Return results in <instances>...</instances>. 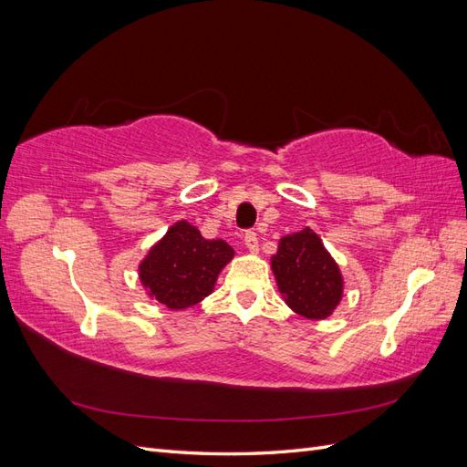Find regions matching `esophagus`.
<instances>
[{"instance_id": "esophagus-1", "label": "esophagus", "mask_w": 467, "mask_h": 467, "mask_svg": "<svg viewBox=\"0 0 467 467\" xmlns=\"http://www.w3.org/2000/svg\"><path fill=\"white\" fill-rule=\"evenodd\" d=\"M245 247L249 253H257L259 251V239L255 232H247L245 234Z\"/></svg>"}]
</instances>
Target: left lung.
<instances>
[{
  "label": "left lung",
  "instance_id": "8db88e82",
  "mask_svg": "<svg viewBox=\"0 0 467 467\" xmlns=\"http://www.w3.org/2000/svg\"><path fill=\"white\" fill-rule=\"evenodd\" d=\"M271 268L286 306L306 319L329 317L343 300L341 268L314 230L280 237Z\"/></svg>",
  "mask_w": 467,
  "mask_h": 467
}]
</instances>
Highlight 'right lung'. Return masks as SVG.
Listing matches in <instances>:
<instances>
[{
	"label": "right lung",
	"mask_w": 467,
	"mask_h": 467,
	"mask_svg": "<svg viewBox=\"0 0 467 467\" xmlns=\"http://www.w3.org/2000/svg\"><path fill=\"white\" fill-rule=\"evenodd\" d=\"M235 255L223 239H204L187 220L175 222L138 265L150 300L181 312L214 292L218 275Z\"/></svg>",
	"instance_id": "obj_1"
}]
</instances>
